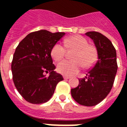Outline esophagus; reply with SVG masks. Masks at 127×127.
Instances as JSON below:
<instances>
[{"label":"esophagus","mask_w":127,"mask_h":127,"mask_svg":"<svg viewBox=\"0 0 127 127\" xmlns=\"http://www.w3.org/2000/svg\"><path fill=\"white\" fill-rule=\"evenodd\" d=\"M64 79H69V78H70V77H68V76H64Z\"/></svg>","instance_id":"obj_1"}]
</instances>
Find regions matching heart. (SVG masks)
<instances>
[{
    "label": "heart",
    "mask_w": 127,
    "mask_h": 127,
    "mask_svg": "<svg viewBox=\"0 0 127 127\" xmlns=\"http://www.w3.org/2000/svg\"><path fill=\"white\" fill-rule=\"evenodd\" d=\"M65 46L68 49H75L72 59L73 60H65L59 63L57 71L64 76H72L76 73L83 66L88 68L93 66L97 59V50L96 46L89 44L88 39L81 35H74L65 40ZM66 47L57 43L52 47L51 57L54 60L59 61L66 55Z\"/></svg>",
    "instance_id": "1"
}]
</instances>
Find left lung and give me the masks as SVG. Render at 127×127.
<instances>
[{
	"label": "left lung",
	"instance_id": "8db88e82",
	"mask_svg": "<svg viewBox=\"0 0 127 127\" xmlns=\"http://www.w3.org/2000/svg\"><path fill=\"white\" fill-rule=\"evenodd\" d=\"M97 50L98 59L86 77L79 79V84L71 89V95L76 102L84 106H95L110 93L117 71V53L108 38L97 32H88Z\"/></svg>",
	"mask_w": 127,
	"mask_h": 127
}]
</instances>
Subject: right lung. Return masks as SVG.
Here are the masks:
<instances>
[{
	"instance_id": "right-lung-1",
	"label": "right lung",
	"mask_w": 127,
	"mask_h": 127,
	"mask_svg": "<svg viewBox=\"0 0 127 127\" xmlns=\"http://www.w3.org/2000/svg\"><path fill=\"white\" fill-rule=\"evenodd\" d=\"M65 35L39 30L27 34L19 43L13 55L12 80L19 93L28 102L42 104L51 99L63 76L54 69L51 56L52 47ZM50 72L46 76L45 73Z\"/></svg>"
}]
</instances>
